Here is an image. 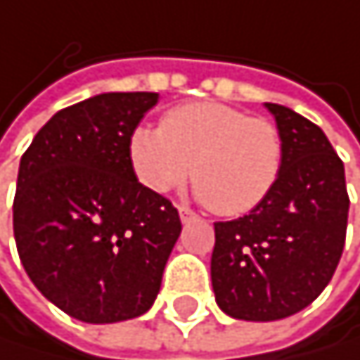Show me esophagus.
<instances>
[{
	"mask_svg": "<svg viewBox=\"0 0 360 360\" xmlns=\"http://www.w3.org/2000/svg\"><path fill=\"white\" fill-rule=\"evenodd\" d=\"M178 214H180V221H182V223H188V221H193V219H195V212H193V210H188V208H184V206H180V208H178Z\"/></svg>",
	"mask_w": 360,
	"mask_h": 360,
	"instance_id": "1",
	"label": "esophagus"
}]
</instances>
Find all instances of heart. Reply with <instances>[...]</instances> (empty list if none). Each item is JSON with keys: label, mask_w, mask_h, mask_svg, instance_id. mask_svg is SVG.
I'll return each mask as SVG.
<instances>
[{"label": "heart", "mask_w": 360, "mask_h": 360, "mask_svg": "<svg viewBox=\"0 0 360 360\" xmlns=\"http://www.w3.org/2000/svg\"><path fill=\"white\" fill-rule=\"evenodd\" d=\"M129 158L148 191L167 193L191 174L197 197L212 212L243 217L277 186L285 141L271 120L202 101L169 109L160 129L137 127Z\"/></svg>", "instance_id": "heart-1"}]
</instances>
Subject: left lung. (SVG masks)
Listing matches in <instances>:
<instances>
[{"instance_id": "obj_1", "label": "left lung", "mask_w": 360, "mask_h": 360, "mask_svg": "<svg viewBox=\"0 0 360 360\" xmlns=\"http://www.w3.org/2000/svg\"><path fill=\"white\" fill-rule=\"evenodd\" d=\"M285 141L273 193L245 217L214 223L210 259L219 307L236 320L271 322L311 304L333 279L348 227L344 163L320 127L266 103Z\"/></svg>"}]
</instances>
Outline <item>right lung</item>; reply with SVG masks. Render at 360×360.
Returning <instances> with one entry per match:
<instances>
[{
    "mask_svg": "<svg viewBox=\"0 0 360 360\" xmlns=\"http://www.w3.org/2000/svg\"><path fill=\"white\" fill-rule=\"evenodd\" d=\"M154 92L98 94L53 115L21 156L14 240L32 283L89 324L146 314L182 231L135 176L129 139Z\"/></svg>",
    "mask_w": 360,
    "mask_h": 360,
    "instance_id": "1",
    "label": "right lung"
}]
</instances>
